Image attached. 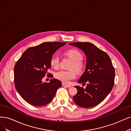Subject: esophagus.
Returning a JSON list of instances; mask_svg holds the SVG:
<instances>
[{"label":"esophagus","instance_id":"34e87169","mask_svg":"<svg viewBox=\"0 0 131 131\" xmlns=\"http://www.w3.org/2000/svg\"><path fill=\"white\" fill-rule=\"evenodd\" d=\"M62 86H66V87H67V88H70V87H71V85H68V84H65V83H62Z\"/></svg>","mask_w":131,"mask_h":131}]
</instances>
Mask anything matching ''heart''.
<instances>
[{
  "instance_id": "1",
  "label": "heart",
  "mask_w": 131,
  "mask_h": 131,
  "mask_svg": "<svg viewBox=\"0 0 131 131\" xmlns=\"http://www.w3.org/2000/svg\"><path fill=\"white\" fill-rule=\"evenodd\" d=\"M66 54L72 60L71 69H75L79 73L81 72L85 66L84 62L82 60L83 59L82 54L77 49L69 50L66 52ZM50 64L53 68L55 69H59L60 66L59 56L58 55L53 56L50 59ZM54 77L62 83L69 84L71 80L76 78L77 73L73 69L69 71L60 70L55 73Z\"/></svg>"
}]
</instances>
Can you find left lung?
Instances as JSON below:
<instances>
[{"mask_svg": "<svg viewBox=\"0 0 131 131\" xmlns=\"http://www.w3.org/2000/svg\"><path fill=\"white\" fill-rule=\"evenodd\" d=\"M69 45L81 49L86 56L85 71L78 83H87V86L85 89L75 86L77 94L73 100L82 108L95 107L105 99L114 85L115 70L111 58L107 53L87 42Z\"/></svg>", "mask_w": 131, "mask_h": 131, "instance_id": "left-lung-1", "label": "left lung"}]
</instances>
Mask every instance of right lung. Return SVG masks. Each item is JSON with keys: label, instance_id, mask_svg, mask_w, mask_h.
Masks as SVG:
<instances>
[{"label": "right lung", "instance_id": "obj_1", "mask_svg": "<svg viewBox=\"0 0 131 131\" xmlns=\"http://www.w3.org/2000/svg\"><path fill=\"white\" fill-rule=\"evenodd\" d=\"M66 42H47L31 47L23 54L14 67V82L17 91L28 103L42 106L51 102L61 82L51 79L49 83L42 82L49 75L50 61L53 54Z\"/></svg>", "mask_w": 131, "mask_h": 131}]
</instances>
